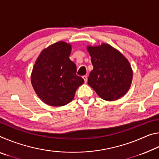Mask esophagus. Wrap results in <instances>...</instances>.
Instances as JSON below:
<instances>
[{
    "label": "esophagus",
    "mask_w": 159,
    "mask_h": 159,
    "mask_svg": "<svg viewBox=\"0 0 159 159\" xmlns=\"http://www.w3.org/2000/svg\"><path fill=\"white\" fill-rule=\"evenodd\" d=\"M83 79H84L85 83H87V81H88V76H83Z\"/></svg>",
    "instance_id": "obj_1"
}]
</instances>
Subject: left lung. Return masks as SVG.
I'll list each match as a JSON object with an SVG mask.
<instances>
[{
  "label": "left lung",
  "mask_w": 159,
  "mask_h": 159,
  "mask_svg": "<svg viewBox=\"0 0 159 159\" xmlns=\"http://www.w3.org/2000/svg\"><path fill=\"white\" fill-rule=\"evenodd\" d=\"M93 69L88 84L99 98L114 101L128 93L133 80V69L123 54L111 45H88Z\"/></svg>",
  "instance_id": "1"
}]
</instances>
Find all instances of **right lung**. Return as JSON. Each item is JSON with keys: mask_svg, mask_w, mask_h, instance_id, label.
Here are the masks:
<instances>
[{"mask_svg": "<svg viewBox=\"0 0 159 159\" xmlns=\"http://www.w3.org/2000/svg\"><path fill=\"white\" fill-rule=\"evenodd\" d=\"M71 45L58 41L41 51L32 70L31 82L39 98L48 105L61 107L74 99L84 83L70 60Z\"/></svg>", "mask_w": 159, "mask_h": 159, "instance_id": "obj_1", "label": "right lung"}]
</instances>
